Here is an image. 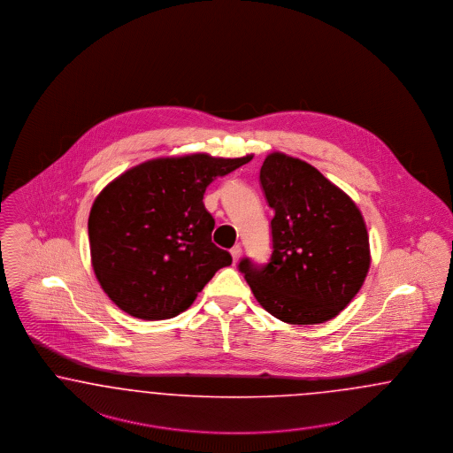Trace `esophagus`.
Wrapping results in <instances>:
<instances>
[{"label": "esophagus", "mask_w": 453, "mask_h": 453, "mask_svg": "<svg viewBox=\"0 0 453 453\" xmlns=\"http://www.w3.org/2000/svg\"><path fill=\"white\" fill-rule=\"evenodd\" d=\"M241 254H242V250H241V246H239V244H235L234 248L231 250V256H233V261H234V263H237V261H239Z\"/></svg>", "instance_id": "esophagus-1"}]
</instances>
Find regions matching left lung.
I'll return each mask as SVG.
<instances>
[{
    "mask_svg": "<svg viewBox=\"0 0 453 453\" xmlns=\"http://www.w3.org/2000/svg\"><path fill=\"white\" fill-rule=\"evenodd\" d=\"M259 180L274 211L272 259L256 266L246 257L239 270L278 320L324 324L352 302L371 266L361 211L315 166L281 151L265 158Z\"/></svg>",
    "mask_w": 453,
    "mask_h": 453,
    "instance_id": "left-lung-1",
    "label": "left lung"
}]
</instances>
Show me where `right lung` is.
<instances>
[{
  "label": "right lung",
  "instance_id": "add662e5",
  "mask_svg": "<svg viewBox=\"0 0 453 453\" xmlns=\"http://www.w3.org/2000/svg\"><path fill=\"white\" fill-rule=\"evenodd\" d=\"M253 155L207 153L140 163L109 181L92 203L89 248L101 288L127 315L165 320L190 307L231 254L212 242L203 192Z\"/></svg>",
  "mask_w": 453,
  "mask_h": 453
}]
</instances>
